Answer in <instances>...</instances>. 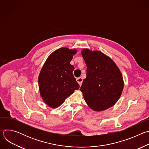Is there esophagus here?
Instances as JSON below:
<instances>
[{
	"label": "esophagus",
	"instance_id": "1",
	"mask_svg": "<svg viewBox=\"0 0 149 149\" xmlns=\"http://www.w3.org/2000/svg\"><path fill=\"white\" fill-rule=\"evenodd\" d=\"M76 80H77V82L78 83L79 85H81V84L82 82V81H83V79H82V78L81 77H79V78H77Z\"/></svg>",
	"mask_w": 149,
	"mask_h": 149
}]
</instances>
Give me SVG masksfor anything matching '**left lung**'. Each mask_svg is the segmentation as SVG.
Segmentation results:
<instances>
[{
  "instance_id": "8db88e82",
  "label": "left lung",
  "mask_w": 149,
  "mask_h": 149,
  "mask_svg": "<svg viewBox=\"0 0 149 149\" xmlns=\"http://www.w3.org/2000/svg\"><path fill=\"white\" fill-rule=\"evenodd\" d=\"M81 55L87 65V77L79 90L88 107L101 111L113 106L124 88L123 75L116 63L99 51L84 49Z\"/></svg>"
}]
</instances>
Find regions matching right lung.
Segmentation results:
<instances>
[{"mask_svg": "<svg viewBox=\"0 0 149 149\" xmlns=\"http://www.w3.org/2000/svg\"><path fill=\"white\" fill-rule=\"evenodd\" d=\"M77 50L61 48L47 59L39 77L40 95L52 109L56 108L79 87L74 78L73 65L70 64Z\"/></svg>", "mask_w": 149, "mask_h": 149, "instance_id": "right-lung-1", "label": "right lung"}]
</instances>
